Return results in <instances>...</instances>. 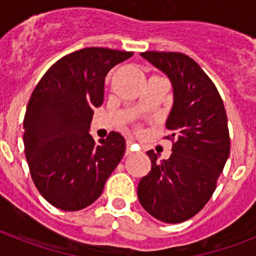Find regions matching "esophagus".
<instances>
[{"instance_id": "1", "label": "esophagus", "mask_w": 256, "mask_h": 256, "mask_svg": "<svg viewBox=\"0 0 256 256\" xmlns=\"http://www.w3.org/2000/svg\"><path fill=\"white\" fill-rule=\"evenodd\" d=\"M134 144H133L132 140H126V155H130V154L134 151Z\"/></svg>"}]
</instances>
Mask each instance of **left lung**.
Listing matches in <instances>:
<instances>
[{
    "label": "left lung",
    "instance_id": "left-lung-1",
    "mask_svg": "<svg viewBox=\"0 0 256 256\" xmlns=\"http://www.w3.org/2000/svg\"><path fill=\"white\" fill-rule=\"evenodd\" d=\"M173 87V106L165 126L172 155L159 160L148 151L151 170L138 183L142 208L164 223L196 216L216 191L230 156L226 108L218 90L195 60L180 52H142Z\"/></svg>",
    "mask_w": 256,
    "mask_h": 256
}]
</instances>
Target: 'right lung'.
Returning a JSON list of instances; mask_svg holds the SVG:
<instances>
[{"label": "right lung", "instance_id": "1", "mask_svg": "<svg viewBox=\"0 0 256 256\" xmlns=\"http://www.w3.org/2000/svg\"><path fill=\"white\" fill-rule=\"evenodd\" d=\"M133 54L88 47L56 61L40 78L24 116V148L40 194L65 212L84 209L100 198L126 151L112 132L96 144L94 108L104 102L108 70Z\"/></svg>", "mask_w": 256, "mask_h": 256}]
</instances>
